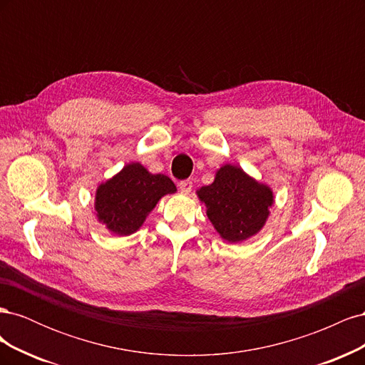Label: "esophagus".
<instances>
[{"mask_svg": "<svg viewBox=\"0 0 365 365\" xmlns=\"http://www.w3.org/2000/svg\"><path fill=\"white\" fill-rule=\"evenodd\" d=\"M192 189H193V182H192L190 180H185V181H181V182H180V190H181V193L189 195V193L192 192Z\"/></svg>", "mask_w": 365, "mask_h": 365, "instance_id": "obj_1", "label": "esophagus"}]
</instances>
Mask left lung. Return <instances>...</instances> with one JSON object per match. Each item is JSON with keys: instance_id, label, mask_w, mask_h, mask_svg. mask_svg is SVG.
<instances>
[{"instance_id": "obj_1", "label": "left lung", "mask_w": 365, "mask_h": 365, "mask_svg": "<svg viewBox=\"0 0 365 365\" xmlns=\"http://www.w3.org/2000/svg\"><path fill=\"white\" fill-rule=\"evenodd\" d=\"M205 204L207 216L224 240L236 244L257 235L274 204L267 184L251 178L239 165L225 164L215 181L196 192Z\"/></svg>"}]
</instances>
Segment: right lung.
<instances>
[{"label":"right lung","mask_w":365,"mask_h":365,"mask_svg":"<svg viewBox=\"0 0 365 365\" xmlns=\"http://www.w3.org/2000/svg\"><path fill=\"white\" fill-rule=\"evenodd\" d=\"M176 192L165 175H153L140 163L126 164L96 192V213L111 233L129 236L143 225L164 195Z\"/></svg>","instance_id":"right-lung-1"}]
</instances>
